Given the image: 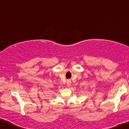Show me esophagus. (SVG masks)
Returning <instances> with one entry per match:
<instances>
[{
	"label": "esophagus",
	"mask_w": 129,
	"mask_h": 129,
	"mask_svg": "<svg viewBox=\"0 0 129 129\" xmlns=\"http://www.w3.org/2000/svg\"><path fill=\"white\" fill-rule=\"evenodd\" d=\"M71 82L70 80H68L67 82V86H68V87H70L71 86Z\"/></svg>",
	"instance_id": "obj_1"
}]
</instances>
